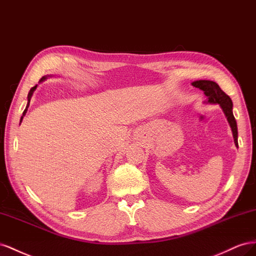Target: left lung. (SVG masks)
Returning <instances> with one entry per match:
<instances>
[{
	"label": "left lung",
	"mask_w": 256,
	"mask_h": 256,
	"mask_svg": "<svg viewBox=\"0 0 256 256\" xmlns=\"http://www.w3.org/2000/svg\"><path fill=\"white\" fill-rule=\"evenodd\" d=\"M192 86L195 88H198L205 94L207 100L206 104H212L218 105L228 119V122L232 128V133L234 137V142H235L236 147H238V130H237V122L235 120V116L232 114V102L230 98L221 90V88L214 82L211 80H196L192 82Z\"/></svg>",
	"instance_id": "1"
}]
</instances>
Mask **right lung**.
I'll use <instances>...</instances> for the list:
<instances>
[{
  "label": "right lung",
  "mask_w": 256,
  "mask_h": 256,
  "mask_svg": "<svg viewBox=\"0 0 256 256\" xmlns=\"http://www.w3.org/2000/svg\"><path fill=\"white\" fill-rule=\"evenodd\" d=\"M48 77H51V76H44V77H42V79L40 80V82H44V80H46ZM36 86H38V84H36L35 86H33L32 89L30 90V92H28V104H26V109H24V114H22V116H21V119H20V123L22 122V119H24V116H26V112H28V105H30V100H31V98H32V96H33V92L36 90Z\"/></svg>",
  "instance_id": "1"
}]
</instances>
